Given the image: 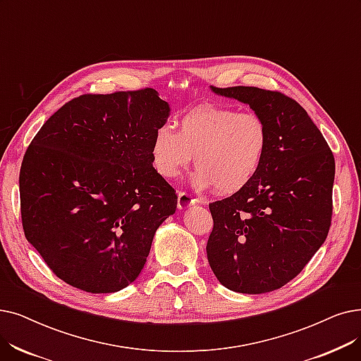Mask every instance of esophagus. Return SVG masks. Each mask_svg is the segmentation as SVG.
I'll return each instance as SVG.
<instances>
[{"label":"esophagus","instance_id":"esophagus-1","mask_svg":"<svg viewBox=\"0 0 361 361\" xmlns=\"http://www.w3.org/2000/svg\"><path fill=\"white\" fill-rule=\"evenodd\" d=\"M195 203H196V199H195L192 195L185 193V192H180V193H178V199H177V207H178V209L190 208L192 205H195Z\"/></svg>","mask_w":361,"mask_h":361}]
</instances>
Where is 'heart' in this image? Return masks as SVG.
I'll list each match as a JSON object with an SVG mask.
<instances>
[{"mask_svg": "<svg viewBox=\"0 0 361 361\" xmlns=\"http://www.w3.org/2000/svg\"><path fill=\"white\" fill-rule=\"evenodd\" d=\"M269 146L261 116L228 107H197L184 115L178 133L161 125L152 140V161L166 180L178 177L195 156L197 189L236 193L255 177Z\"/></svg>", "mask_w": 361, "mask_h": 361, "instance_id": "heart-1", "label": "heart"}]
</instances>
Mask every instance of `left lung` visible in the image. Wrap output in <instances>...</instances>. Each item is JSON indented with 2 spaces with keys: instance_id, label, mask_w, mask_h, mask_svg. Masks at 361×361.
<instances>
[{
  "instance_id": "left-lung-1",
  "label": "left lung",
  "mask_w": 361,
  "mask_h": 361,
  "mask_svg": "<svg viewBox=\"0 0 361 361\" xmlns=\"http://www.w3.org/2000/svg\"><path fill=\"white\" fill-rule=\"evenodd\" d=\"M212 91L249 104L267 127L269 146L243 189L209 203L208 261L230 290L271 292L300 274L327 238L334 153L305 109L283 92L243 85Z\"/></svg>"
}]
</instances>
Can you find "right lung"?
<instances>
[{
    "label": "right lung",
    "mask_w": 361,
    "mask_h": 361,
    "mask_svg": "<svg viewBox=\"0 0 361 361\" xmlns=\"http://www.w3.org/2000/svg\"><path fill=\"white\" fill-rule=\"evenodd\" d=\"M168 116L153 88L82 94L30 142L19 176L23 231L68 285L112 293L143 270L154 231L177 208L152 165Z\"/></svg>",
    "instance_id": "add662e5"
}]
</instances>
